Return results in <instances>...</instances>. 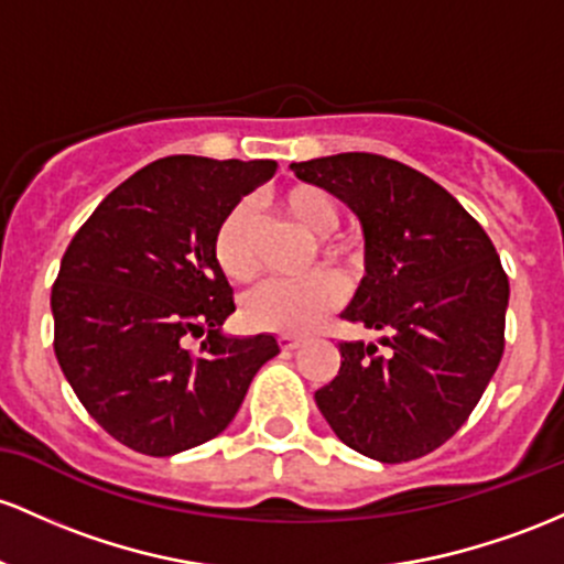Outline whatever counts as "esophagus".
<instances>
[{
	"label": "esophagus",
	"mask_w": 564,
	"mask_h": 564,
	"mask_svg": "<svg viewBox=\"0 0 564 564\" xmlns=\"http://www.w3.org/2000/svg\"><path fill=\"white\" fill-rule=\"evenodd\" d=\"M300 343H302V337H294V334H281V337H278V345H281L283 350L300 348Z\"/></svg>",
	"instance_id": "esophagus-1"
}]
</instances>
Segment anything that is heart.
<instances>
[{
    "label": "heart",
    "instance_id": "heart-1",
    "mask_svg": "<svg viewBox=\"0 0 564 564\" xmlns=\"http://www.w3.org/2000/svg\"><path fill=\"white\" fill-rule=\"evenodd\" d=\"M278 208L300 227L315 235V253L324 262L348 268L352 249L334 238L339 227L337 200L318 184H292L275 195ZM212 257L221 275L232 283H249L257 275L253 257V221L246 203H235L221 214L212 235ZM343 302V286L329 270H313L294 281H270L243 300V321L249 329L305 334L315 329Z\"/></svg>",
    "mask_w": 564,
    "mask_h": 564
}]
</instances>
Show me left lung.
Segmentation results:
<instances>
[{"mask_svg":"<svg viewBox=\"0 0 564 564\" xmlns=\"http://www.w3.org/2000/svg\"><path fill=\"white\" fill-rule=\"evenodd\" d=\"M292 171L361 219L367 275L343 318L382 334L339 343V372L315 404L356 453L417 460L455 436L498 369L509 275L479 221L399 160L343 152Z\"/></svg>","mask_w":564,"mask_h":564,"instance_id":"1","label":"left lung"}]
</instances>
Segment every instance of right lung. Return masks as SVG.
<instances>
[{"label":"right lung","instance_id":"1","mask_svg":"<svg viewBox=\"0 0 564 564\" xmlns=\"http://www.w3.org/2000/svg\"><path fill=\"white\" fill-rule=\"evenodd\" d=\"M275 160H154L111 189L61 259L53 348L88 414L126 447L169 457L219 436L272 334L225 337L232 286L212 257L216 221ZM203 336L200 351L183 345Z\"/></svg>","mask_w":564,"mask_h":564}]
</instances>
